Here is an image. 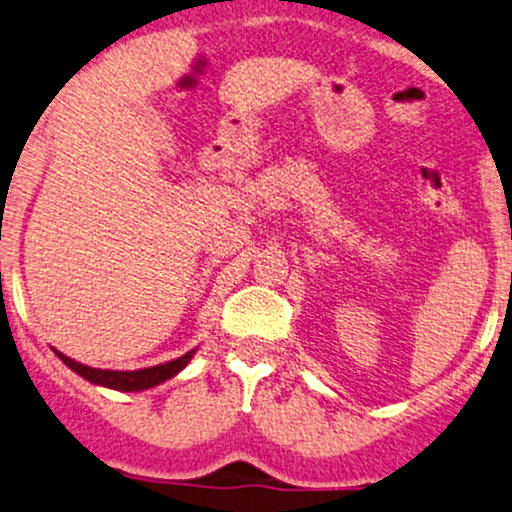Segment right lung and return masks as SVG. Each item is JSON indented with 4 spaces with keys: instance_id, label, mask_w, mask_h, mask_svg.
I'll use <instances>...</instances> for the list:
<instances>
[{
    "instance_id": "1",
    "label": "right lung",
    "mask_w": 512,
    "mask_h": 512,
    "mask_svg": "<svg viewBox=\"0 0 512 512\" xmlns=\"http://www.w3.org/2000/svg\"><path fill=\"white\" fill-rule=\"evenodd\" d=\"M192 355H194V350L187 352L184 357L174 359V362L157 364V367H150V369H138V372H109V369L84 367V364L75 362V359L60 355V352H58V357L63 359V362L72 369V372L84 376V379L92 381V384L109 386V389H119V391H143V389H150V386L162 384V381L172 379L174 374L182 372V369L187 367L189 359H192Z\"/></svg>"
}]
</instances>
